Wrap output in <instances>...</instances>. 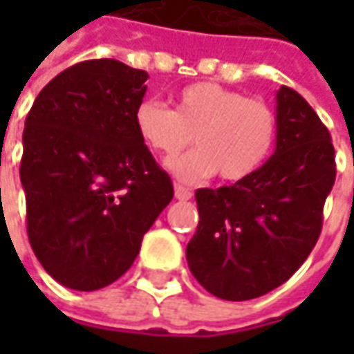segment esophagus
<instances>
[{"label":"esophagus","instance_id":"esophagus-1","mask_svg":"<svg viewBox=\"0 0 354 354\" xmlns=\"http://www.w3.org/2000/svg\"><path fill=\"white\" fill-rule=\"evenodd\" d=\"M191 197H193L191 189H187L183 185H175V198H179V201H189Z\"/></svg>","mask_w":354,"mask_h":354}]
</instances>
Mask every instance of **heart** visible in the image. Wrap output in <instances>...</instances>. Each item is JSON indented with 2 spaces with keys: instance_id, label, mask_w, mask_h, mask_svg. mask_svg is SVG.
Returning <instances> with one entry per match:
<instances>
[{
  "instance_id": "1",
  "label": "heart",
  "mask_w": 354,
  "mask_h": 354,
  "mask_svg": "<svg viewBox=\"0 0 354 354\" xmlns=\"http://www.w3.org/2000/svg\"><path fill=\"white\" fill-rule=\"evenodd\" d=\"M133 122L142 142L161 156L179 153L195 138L197 149L167 161L181 181H198L216 171L225 181L250 177L272 153L278 131L268 104L216 82L179 90L175 110L147 98L136 108Z\"/></svg>"
}]
</instances>
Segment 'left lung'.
I'll use <instances>...</instances> for the list:
<instances>
[{"instance_id":"left-lung-1","label":"left lung","mask_w":354,"mask_h":354,"mask_svg":"<svg viewBox=\"0 0 354 354\" xmlns=\"http://www.w3.org/2000/svg\"><path fill=\"white\" fill-rule=\"evenodd\" d=\"M276 151L230 187L197 189L191 274L212 295L246 301L292 278L313 250L335 183L331 133L293 88L281 86Z\"/></svg>"}]
</instances>
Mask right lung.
I'll list each match as a JSON object with an SVG mask.
<instances>
[{"instance_id": "obj_1", "label": "right lung", "mask_w": 354, "mask_h": 354, "mask_svg": "<svg viewBox=\"0 0 354 354\" xmlns=\"http://www.w3.org/2000/svg\"><path fill=\"white\" fill-rule=\"evenodd\" d=\"M145 71L114 59L73 64L25 120L27 236L59 283L94 292L124 276L173 198L171 177L138 136Z\"/></svg>"}]
</instances>
